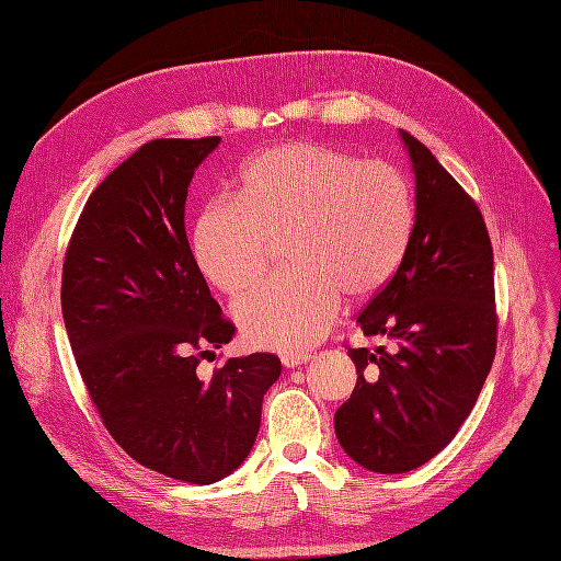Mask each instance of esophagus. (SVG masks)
Segmentation results:
<instances>
[{"instance_id": "obj_1", "label": "esophagus", "mask_w": 561, "mask_h": 561, "mask_svg": "<svg viewBox=\"0 0 561 561\" xmlns=\"http://www.w3.org/2000/svg\"><path fill=\"white\" fill-rule=\"evenodd\" d=\"M280 359H283V366H287V369H295V366H301V364L311 359V355H308V353H287Z\"/></svg>"}]
</instances>
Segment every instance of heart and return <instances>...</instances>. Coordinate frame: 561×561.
Wrapping results in <instances>:
<instances>
[{
	"label": "heart",
	"instance_id": "b5f03b06",
	"mask_svg": "<svg viewBox=\"0 0 561 561\" xmlns=\"http://www.w3.org/2000/svg\"><path fill=\"white\" fill-rule=\"evenodd\" d=\"M413 220V190L401 169L295 141L243 167L239 199L204 206L192 250L210 283L239 295L262 278L283 239L295 268L239 299L234 320L250 345L297 353L334 324L343 293L364 297L388 283Z\"/></svg>",
	"mask_w": 561,
	"mask_h": 561
}]
</instances>
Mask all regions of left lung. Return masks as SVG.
I'll return each mask as SVG.
<instances>
[{
	"label": "left lung",
	"instance_id": "obj_1",
	"mask_svg": "<svg viewBox=\"0 0 561 561\" xmlns=\"http://www.w3.org/2000/svg\"><path fill=\"white\" fill-rule=\"evenodd\" d=\"M415 171V225L394 276L357 316V385L334 415L341 448L376 473L438 455L476 405L496 353L494 255L476 202L427 146L401 131Z\"/></svg>",
	"mask_w": 561,
	"mask_h": 561
}]
</instances>
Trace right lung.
Masks as SVG:
<instances>
[{"instance_id":"right-lung-1","label":"right lung","mask_w":561,"mask_h":561,"mask_svg":"<svg viewBox=\"0 0 561 561\" xmlns=\"http://www.w3.org/2000/svg\"><path fill=\"white\" fill-rule=\"evenodd\" d=\"M218 144H144L90 195L62 266L67 336L104 427L139 465L192 485L243 465L280 376L272 353L197 371L234 336L185 234L190 181Z\"/></svg>"}]
</instances>
